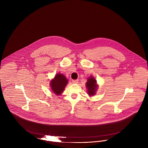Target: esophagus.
<instances>
[{
  "label": "esophagus",
  "instance_id": "obj_1",
  "mask_svg": "<svg viewBox=\"0 0 148 148\" xmlns=\"http://www.w3.org/2000/svg\"><path fill=\"white\" fill-rule=\"evenodd\" d=\"M72 82H73V83H78V80H77V79H76V80H72Z\"/></svg>",
  "mask_w": 148,
  "mask_h": 148
}]
</instances>
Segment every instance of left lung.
I'll return each mask as SVG.
<instances>
[{"instance_id": "obj_1", "label": "left lung", "mask_w": 148, "mask_h": 148, "mask_svg": "<svg viewBox=\"0 0 148 148\" xmlns=\"http://www.w3.org/2000/svg\"><path fill=\"white\" fill-rule=\"evenodd\" d=\"M86 86L88 89V94L90 96H93L95 94L98 86L97 84V80L93 77H90L88 78Z\"/></svg>"}]
</instances>
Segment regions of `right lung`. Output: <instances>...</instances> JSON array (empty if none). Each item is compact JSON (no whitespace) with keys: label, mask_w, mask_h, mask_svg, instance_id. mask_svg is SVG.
Instances as JSON below:
<instances>
[{"label":"right lung","mask_w":148,"mask_h":148,"mask_svg":"<svg viewBox=\"0 0 148 148\" xmlns=\"http://www.w3.org/2000/svg\"><path fill=\"white\" fill-rule=\"evenodd\" d=\"M68 80L63 74L58 73L56 75L54 79L50 81V86L53 92L56 95H60L65 89Z\"/></svg>","instance_id":"1"}]
</instances>
